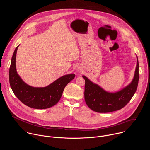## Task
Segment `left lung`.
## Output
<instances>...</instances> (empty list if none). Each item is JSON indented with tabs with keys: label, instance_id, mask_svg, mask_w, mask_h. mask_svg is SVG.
Wrapping results in <instances>:
<instances>
[{
	"label": "left lung",
	"instance_id": "8db88e82",
	"mask_svg": "<svg viewBox=\"0 0 150 150\" xmlns=\"http://www.w3.org/2000/svg\"><path fill=\"white\" fill-rule=\"evenodd\" d=\"M85 83V101L89 108L98 113H109L122 109L134 95L139 81V63L137 56V66L132 82L121 90L110 93L93 83L83 75Z\"/></svg>",
	"mask_w": 150,
	"mask_h": 150
}]
</instances>
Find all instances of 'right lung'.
I'll return each mask as SVG.
<instances>
[{
  "mask_svg": "<svg viewBox=\"0 0 150 150\" xmlns=\"http://www.w3.org/2000/svg\"><path fill=\"white\" fill-rule=\"evenodd\" d=\"M16 47L9 68V83L15 96L24 104L36 109H45L54 105L60 99L64 88L75 76L74 74L62 76L45 87H34L21 78L16 68Z\"/></svg>",
  "mask_w": 150,
  "mask_h": 150,
  "instance_id": "1",
  "label": "right lung"
}]
</instances>
